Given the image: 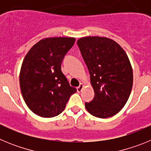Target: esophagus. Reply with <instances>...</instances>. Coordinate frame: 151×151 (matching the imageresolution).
I'll return each instance as SVG.
<instances>
[{"label":"esophagus","mask_w":151,"mask_h":151,"mask_svg":"<svg viewBox=\"0 0 151 151\" xmlns=\"http://www.w3.org/2000/svg\"><path fill=\"white\" fill-rule=\"evenodd\" d=\"M85 87V85H84V84H80V85L78 86V88H77V91L78 92H81L82 91V89H83V88Z\"/></svg>","instance_id":"obj_1"}]
</instances>
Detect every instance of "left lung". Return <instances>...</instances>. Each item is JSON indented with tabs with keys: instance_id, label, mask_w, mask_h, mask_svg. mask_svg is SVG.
I'll return each mask as SVG.
<instances>
[{
	"instance_id": "obj_1",
	"label": "left lung",
	"mask_w": 151,
	"mask_h": 151,
	"mask_svg": "<svg viewBox=\"0 0 151 151\" xmlns=\"http://www.w3.org/2000/svg\"><path fill=\"white\" fill-rule=\"evenodd\" d=\"M91 76L94 98L85 103L94 116H113L125 105L132 91L133 72L122 47L106 37L88 36L77 41Z\"/></svg>"
}]
</instances>
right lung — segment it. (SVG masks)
I'll return each mask as SVG.
<instances>
[{"instance_id":"1","label":"right lung","mask_w":151,"mask_h":151,"mask_svg":"<svg viewBox=\"0 0 151 151\" xmlns=\"http://www.w3.org/2000/svg\"><path fill=\"white\" fill-rule=\"evenodd\" d=\"M75 41L70 37L43 38L24 57L19 73L21 92L28 107L36 115L45 118L59 115L76 92L61 71L63 59Z\"/></svg>"}]
</instances>
